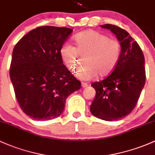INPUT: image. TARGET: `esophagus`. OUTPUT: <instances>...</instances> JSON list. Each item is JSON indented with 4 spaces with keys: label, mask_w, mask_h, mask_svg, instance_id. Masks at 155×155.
<instances>
[{
    "label": "esophagus",
    "mask_w": 155,
    "mask_h": 155,
    "mask_svg": "<svg viewBox=\"0 0 155 155\" xmlns=\"http://www.w3.org/2000/svg\"><path fill=\"white\" fill-rule=\"evenodd\" d=\"M81 86H82L83 88H86V87H87V86H88V84H86V83L83 82L82 84H81Z\"/></svg>",
    "instance_id": "esophagus-1"
}]
</instances>
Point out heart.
I'll use <instances>...</instances> for the list:
<instances>
[{"label":"heart","instance_id":"b5f03b06","mask_svg":"<svg viewBox=\"0 0 155 155\" xmlns=\"http://www.w3.org/2000/svg\"><path fill=\"white\" fill-rule=\"evenodd\" d=\"M74 47L66 44L61 49V57L65 66L73 71L84 58V66L75 72L82 80H91L96 76L104 78L115 69L122 52L120 42L116 38L94 30H86L74 37Z\"/></svg>","mask_w":155,"mask_h":155}]
</instances>
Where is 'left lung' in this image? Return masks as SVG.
<instances>
[{
    "label": "left lung",
    "mask_w": 155,
    "mask_h": 155,
    "mask_svg": "<svg viewBox=\"0 0 155 155\" xmlns=\"http://www.w3.org/2000/svg\"><path fill=\"white\" fill-rule=\"evenodd\" d=\"M101 26L117 36L122 52L114 71L91 85L96 95L90 111L97 118L114 121L130 114L137 104L146 82L145 59L141 48L126 30L112 24Z\"/></svg>",
    "instance_id": "1"
}]
</instances>
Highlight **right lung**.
I'll list each match as a JSON object with an SVG mask.
<instances>
[{
	"label": "right lung",
	"mask_w": 155,
	"mask_h": 155,
	"mask_svg": "<svg viewBox=\"0 0 155 155\" xmlns=\"http://www.w3.org/2000/svg\"><path fill=\"white\" fill-rule=\"evenodd\" d=\"M72 29L44 26L32 29L14 47L9 76L20 107L35 120L60 116L68 96L81 83L63 64L61 49Z\"/></svg>",
	"instance_id": "right-lung-1"
}]
</instances>
